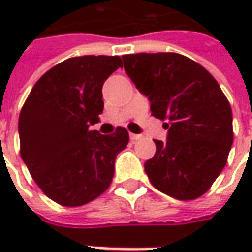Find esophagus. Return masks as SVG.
Wrapping results in <instances>:
<instances>
[{"instance_id": "esophagus-1", "label": "esophagus", "mask_w": 252, "mask_h": 252, "mask_svg": "<svg viewBox=\"0 0 252 252\" xmlns=\"http://www.w3.org/2000/svg\"><path fill=\"white\" fill-rule=\"evenodd\" d=\"M142 137V135H136V133H129V139H131V142H137L139 139Z\"/></svg>"}]
</instances>
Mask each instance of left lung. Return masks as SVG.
Listing matches in <instances>:
<instances>
[{
  "instance_id": "1",
  "label": "left lung",
  "mask_w": 252,
  "mask_h": 252,
  "mask_svg": "<svg viewBox=\"0 0 252 252\" xmlns=\"http://www.w3.org/2000/svg\"><path fill=\"white\" fill-rule=\"evenodd\" d=\"M124 70L151 102V115L169 120L167 142L144 163L150 182L177 200L206 193L227 163L233 142L232 109L212 74L175 52L129 54Z\"/></svg>"
}]
</instances>
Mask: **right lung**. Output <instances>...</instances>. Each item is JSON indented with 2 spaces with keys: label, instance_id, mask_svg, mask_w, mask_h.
Masks as SVG:
<instances>
[{
  "label": "right lung",
  "instance_id": "obj_1",
  "mask_svg": "<svg viewBox=\"0 0 252 252\" xmlns=\"http://www.w3.org/2000/svg\"><path fill=\"white\" fill-rule=\"evenodd\" d=\"M121 66L120 57L66 59L41 75L21 108V158L41 191L61 205H85L112 184L128 131L101 135L89 126L104 110L102 85Z\"/></svg>",
  "mask_w": 252,
  "mask_h": 252
}]
</instances>
